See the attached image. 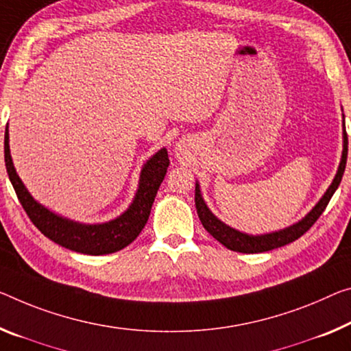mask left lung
Wrapping results in <instances>:
<instances>
[{"label": "left lung", "mask_w": 351, "mask_h": 351, "mask_svg": "<svg viewBox=\"0 0 351 351\" xmlns=\"http://www.w3.org/2000/svg\"><path fill=\"white\" fill-rule=\"evenodd\" d=\"M342 139H343V144H342L341 163H339L337 172L336 176H334L331 185L328 186V190L320 197V201L317 202L315 206L312 207L311 212L307 213L304 218H301L298 223L289 226V228H284L281 230L268 232V234H261V235H252V234H246V232L237 230L226 223H223L219 218L215 217L212 210L207 207L206 201H204L202 193H201V185H199V182H196L194 202H196V210L202 226L206 228L208 234L213 237V239H217L219 241L221 245H224L230 251L243 252V254H254V252L271 251V250H276V247L285 246L292 243L295 240H298L301 235L306 234V232L312 228V224L319 219L320 215L325 212V208L328 206V202H330V199L332 197V194L336 193L337 186L341 185L345 165H347V154H348V138H347V132H345V122H343Z\"/></svg>", "instance_id": "1"}]
</instances>
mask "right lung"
Wrapping results in <instances>:
<instances>
[{"instance_id":"1","label":"right lung","mask_w":351,"mask_h":351,"mask_svg":"<svg viewBox=\"0 0 351 351\" xmlns=\"http://www.w3.org/2000/svg\"><path fill=\"white\" fill-rule=\"evenodd\" d=\"M4 161H6L9 180L32 224L55 243L70 251L89 256H104L121 251L141 234L169 166L168 150L166 147L160 149L144 163L139 174L138 190L125 212L106 223L86 224L51 212L50 208L42 206L31 196L28 188L25 186L15 171L12 157H10L8 127L4 133Z\"/></svg>"}]
</instances>
